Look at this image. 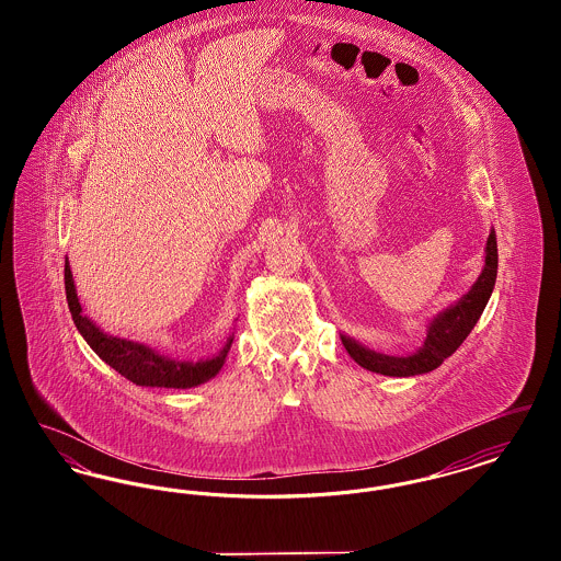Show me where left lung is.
Instances as JSON below:
<instances>
[{
    "label": "left lung",
    "mask_w": 561,
    "mask_h": 561,
    "mask_svg": "<svg viewBox=\"0 0 561 561\" xmlns=\"http://www.w3.org/2000/svg\"><path fill=\"white\" fill-rule=\"evenodd\" d=\"M496 268H499V248H496V233L490 231V238L485 243V267L481 271L480 279L476 286L465 294L454 307L439 313L431 321L425 345L419 348L414 355L408 357H389L374 353L370 348L357 345L347 336L343 339V345L348 355L366 370L385 376H416V374L431 373L444 364L456 348L462 345V341L469 336L473 325L480 320L488 298L494 290L496 282Z\"/></svg>",
    "instance_id": "1"
}]
</instances>
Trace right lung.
Wrapping results in <instances>:
<instances>
[{"label": "right lung", "instance_id": "add662e5", "mask_svg": "<svg viewBox=\"0 0 561 561\" xmlns=\"http://www.w3.org/2000/svg\"><path fill=\"white\" fill-rule=\"evenodd\" d=\"M65 293H67L71 318L76 321L85 343L94 348V353L113 370H117L128 380H133L134 385H140V387H168V389L197 387L218 374L225 364L229 347L233 343V339H229L225 348L220 351V355H216L214 359L197 362V364L174 362V359H168L160 353H156L153 348L145 347L140 343L107 336L85 316H81V305L78 294H76L69 263H65Z\"/></svg>", "mask_w": 561, "mask_h": 561}]
</instances>
